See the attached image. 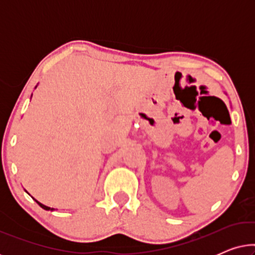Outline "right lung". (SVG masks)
Listing matches in <instances>:
<instances>
[{"label": "right lung", "instance_id": "add662e5", "mask_svg": "<svg viewBox=\"0 0 255 255\" xmlns=\"http://www.w3.org/2000/svg\"><path fill=\"white\" fill-rule=\"evenodd\" d=\"M36 202H37V203H38V204H39V205H40V207H41V208H43V209H45V210H54V209H53V208H50V207H46V205H44V204H41V203H40V202H38V201H36Z\"/></svg>", "mask_w": 255, "mask_h": 255}]
</instances>
